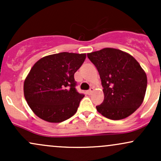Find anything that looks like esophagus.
<instances>
[{"mask_svg":"<svg viewBox=\"0 0 161 161\" xmlns=\"http://www.w3.org/2000/svg\"><path fill=\"white\" fill-rule=\"evenodd\" d=\"M93 91H94V88L93 87H92V88H90L89 90H88V91H87V93H88V95H91L92 92H93Z\"/></svg>","mask_w":161,"mask_h":161,"instance_id":"obj_1","label":"esophagus"}]
</instances>
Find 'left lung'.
<instances>
[{
	"instance_id": "left-lung-1",
	"label": "left lung",
	"mask_w": 161,
	"mask_h": 161,
	"mask_svg": "<svg viewBox=\"0 0 161 161\" xmlns=\"http://www.w3.org/2000/svg\"><path fill=\"white\" fill-rule=\"evenodd\" d=\"M101 80L104 101L97 110L113 120L124 119L141 106L147 75L137 60L120 50L107 47L87 54Z\"/></svg>"
}]
</instances>
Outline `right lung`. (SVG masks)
I'll use <instances>...</instances> for the list:
<instances>
[{
  "instance_id": "obj_1",
  "label": "right lung",
  "mask_w": 161,
  "mask_h": 161,
  "mask_svg": "<svg viewBox=\"0 0 161 161\" xmlns=\"http://www.w3.org/2000/svg\"><path fill=\"white\" fill-rule=\"evenodd\" d=\"M86 53L62 52L37 61L24 82V96L36 116L50 123H60L76 113L83 94L77 92L74 74Z\"/></svg>"
}]
</instances>
